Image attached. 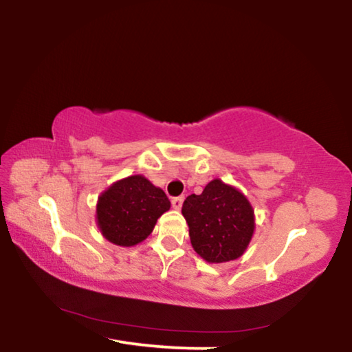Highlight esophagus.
<instances>
[{
  "instance_id": "esophagus-1",
  "label": "esophagus",
  "mask_w": 352,
  "mask_h": 352,
  "mask_svg": "<svg viewBox=\"0 0 352 352\" xmlns=\"http://www.w3.org/2000/svg\"><path fill=\"white\" fill-rule=\"evenodd\" d=\"M183 200H184V197H174V199H172L170 200L172 208H174V210H180L182 205H183Z\"/></svg>"
}]
</instances>
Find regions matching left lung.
<instances>
[{
	"label": "left lung",
	"mask_w": 352,
	"mask_h": 352,
	"mask_svg": "<svg viewBox=\"0 0 352 352\" xmlns=\"http://www.w3.org/2000/svg\"><path fill=\"white\" fill-rule=\"evenodd\" d=\"M182 214L195 253L211 264L241 258L254 233L250 201L219 178L208 183L200 195H188Z\"/></svg>",
	"instance_id": "left-lung-1"
}]
</instances>
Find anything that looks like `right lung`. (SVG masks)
I'll return each instance as SVG.
<instances>
[{
  "mask_svg": "<svg viewBox=\"0 0 352 352\" xmlns=\"http://www.w3.org/2000/svg\"><path fill=\"white\" fill-rule=\"evenodd\" d=\"M170 201L163 189L142 175L122 178L99 195L96 220L107 241L119 247H133L152 233Z\"/></svg>",
  "mask_w": 352,
  "mask_h": 352,
  "instance_id": "obj_1",
  "label": "right lung"
}]
</instances>
